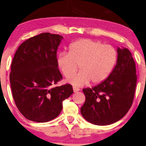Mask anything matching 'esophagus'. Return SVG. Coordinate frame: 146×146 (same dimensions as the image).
Instances as JSON below:
<instances>
[{"label": "esophagus", "instance_id": "esophagus-1", "mask_svg": "<svg viewBox=\"0 0 146 146\" xmlns=\"http://www.w3.org/2000/svg\"><path fill=\"white\" fill-rule=\"evenodd\" d=\"M73 92H77L80 90V89L78 88H77V87H73Z\"/></svg>", "mask_w": 146, "mask_h": 146}]
</instances>
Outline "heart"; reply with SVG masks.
Here are the masks:
<instances>
[{"mask_svg":"<svg viewBox=\"0 0 146 146\" xmlns=\"http://www.w3.org/2000/svg\"><path fill=\"white\" fill-rule=\"evenodd\" d=\"M118 53L109 44L91 39H80L69 45V52H60L57 65L67 79L75 74L78 65L81 72L69 80L75 86H82L90 82L99 84L110 76L117 62Z\"/></svg>","mask_w":146,"mask_h":146,"instance_id":"obj_1","label":"heart"}]
</instances>
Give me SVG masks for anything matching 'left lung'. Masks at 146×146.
Masks as SVG:
<instances>
[{
  "mask_svg": "<svg viewBox=\"0 0 146 146\" xmlns=\"http://www.w3.org/2000/svg\"><path fill=\"white\" fill-rule=\"evenodd\" d=\"M118 58L104 82L83 89L86 101L81 108L83 117L96 125H108L122 119L131 107L136 84L135 63L127 48H118Z\"/></svg>",
  "mask_w": 146,
  "mask_h": 146,
  "instance_id": "left-lung-1",
  "label": "left lung"
}]
</instances>
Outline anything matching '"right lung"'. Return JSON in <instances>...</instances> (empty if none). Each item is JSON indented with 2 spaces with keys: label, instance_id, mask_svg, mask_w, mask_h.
<instances>
[{
  "label": "right lung",
  "instance_id": "add662e5",
  "mask_svg": "<svg viewBox=\"0 0 146 146\" xmlns=\"http://www.w3.org/2000/svg\"><path fill=\"white\" fill-rule=\"evenodd\" d=\"M62 37L42 33L24 41L11 63L10 82L15 103L29 121L45 123L58 117L62 102L73 93L70 84L54 87L62 79L56 53Z\"/></svg>",
  "mask_w": 146,
  "mask_h": 146
}]
</instances>
